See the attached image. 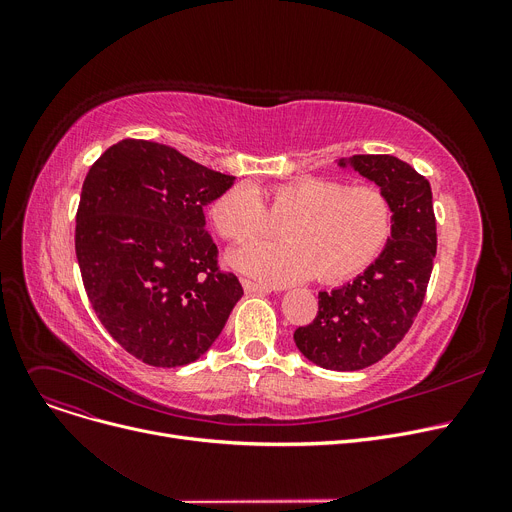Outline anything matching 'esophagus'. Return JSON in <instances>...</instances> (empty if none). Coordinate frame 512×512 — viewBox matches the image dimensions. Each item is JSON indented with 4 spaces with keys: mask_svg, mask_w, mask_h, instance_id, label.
Wrapping results in <instances>:
<instances>
[{
    "mask_svg": "<svg viewBox=\"0 0 512 512\" xmlns=\"http://www.w3.org/2000/svg\"><path fill=\"white\" fill-rule=\"evenodd\" d=\"M242 288H245V292H249V294H270L272 292L270 286L257 284V282H251V280H242Z\"/></svg>",
    "mask_w": 512,
    "mask_h": 512,
    "instance_id": "34e87169",
    "label": "esophagus"
}]
</instances>
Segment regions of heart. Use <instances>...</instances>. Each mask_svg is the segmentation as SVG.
Segmentation results:
<instances>
[{"instance_id":"obj_1","label":"heart","mask_w":512,"mask_h":512,"mask_svg":"<svg viewBox=\"0 0 512 512\" xmlns=\"http://www.w3.org/2000/svg\"><path fill=\"white\" fill-rule=\"evenodd\" d=\"M281 222L280 242L234 251L240 272L274 284L340 282L361 274L382 253L392 232V205L373 184L346 186L334 178L305 176L255 188L238 184L211 205V222L226 240L253 242Z\"/></svg>"}]
</instances>
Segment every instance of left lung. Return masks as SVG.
<instances>
[{"mask_svg": "<svg viewBox=\"0 0 512 512\" xmlns=\"http://www.w3.org/2000/svg\"><path fill=\"white\" fill-rule=\"evenodd\" d=\"M378 184L392 205V232L363 274L319 292L309 326L294 332L299 351L332 371H357L384 359L405 338L423 305L436 259L432 186L394 155H353L338 161Z\"/></svg>", "mask_w": 512, "mask_h": 512, "instance_id": "8db88e82", "label": "left lung"}]
</instances>
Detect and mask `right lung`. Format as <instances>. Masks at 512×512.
Returning a JSON list of instances; mask_svg holds the SVG:
<instances>
[{
	"label": "right lung",
	"instance_id": "add662e5",
	"mask_svg": "<svg viewBox=\"0 0 512 512\" xmlns=\"http://www.w3.org/2000/svg\"><path fill=\"white\" fill-rule=\"evenodd\" d=\"M234 176L168 145L124 139L91 166L76 211V259L91 307L126 353L153 367L197 361L242 297L218 267L205 207Z\"/></svg>",
	"mask_w": 512,
	"mask_h": 512
}]
</instances>
